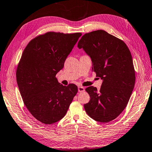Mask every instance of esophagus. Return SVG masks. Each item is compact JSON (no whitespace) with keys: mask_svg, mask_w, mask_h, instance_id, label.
<instances>
[{"mask_svg":"<svg viewBox=\"0 0 152 152\" xmlns=\"http://www.w3.org/2000/svg\"><path fill=\"white\" fill-rule=\"evenodd\" d=\"M78 91L79 93H82L85 91V88L83 87H81V86H80V87H78Z\"/></svg>","mask_w":152,"mask_h":152,"instance_id":"34e87169","label":"esophagus"}]
</instances>
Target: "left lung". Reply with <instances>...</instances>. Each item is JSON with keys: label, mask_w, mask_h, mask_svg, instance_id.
<instances>
[{"label": "left lung", "mask_w": 152, "mask_h": 152, "mask_svg": "<svg viewBox=\"0 0 152 152\" xmlns=\"http://www.w3.org/2000/svg\"><path fill=\"white\" fill-rule=\"evenodd\" d=\"M77 46L91 57L92 69L102 79L100 91L93 86L85 91L90 101L84 104L91 118L109 122L126 107L136 81L135 70L126 44L104 30H95L82 36Z\"/></svg>", "instance_id": "8db88e82"}]
</instances>
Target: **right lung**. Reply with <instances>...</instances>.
Listing matches in <instances>:
<instances>
[{
	"label": "right lung",
	"instance_id": "obj_1",
	"mask_svg": "<svg viewBox=\"0 0 152 152\" xmlns=\"http://www.w3.org/2000/svg\"><path fill=\"white\" fill-rule=\"evenodd\" d=\"M81 35L48 31L31 39L22 54L16 73L20 93L28 111L43 124L64 118L78 91L75 84H60L56 75Z\"/></svg>",
	"mask_w": 152,
	"mask_h": 152
}]
</instances>
